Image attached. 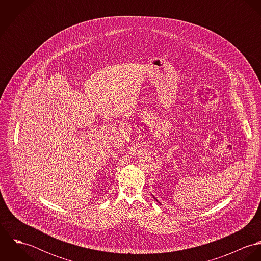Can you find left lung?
Segmentation results:
<instances>
[{
    "label": "left lung",
    "instance_id": "1",
    "mask_svg": "<svg viewBox=\"0 0 261 261\" xmlns=\"http://www.w3.org/2000/svg\"><path fill=\"white\" fill-rule=\"evenodd\" d=\"M153 198H154V197H153ZM154 200H155V201H156V202H158V203H160V202H159V201H158V200H156V199H155V198H154Z\"/></svg>",
    "mask_w": 261,
    "mask_h": 261
}]
</instances>
